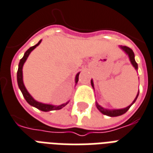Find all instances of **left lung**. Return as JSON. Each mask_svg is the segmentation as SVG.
<instances>
[{
    "mask_svg": "<svg viewBox=\"0 0 153 153\" xmlns=\"http://www.w3.org/2000/svg\"><path fill=\"white\" fill-rule=\"evenodd\" d=\"M120 48L122 49V50H123V51L127 53V54H128V57H129V60H130V62H131V63L132 64V66H133L134 67H135V69L137 71V69H138V65H137V63L136 62V60H135V54H134V52L132 51V50L129 48V47H128V46H125V45H123H123H120ZM91 82L92 87L94 88L93 80H91ZM138 95H139V93L137 94V95H136V99L133 100V102H131V104L129 105V106L127 107V108H122V109H114V110H109V109H105V108H103L102 107H101L100 105L98 104L97 102H96L95 104H96V108H98V110L100 111L101 113H102L103 115H108V116H111V117H115V116H119V115H123V114L127 112V111H128V109L131 108V105L136 102V99H137V97H138Z\"/></svg>",
    "mask_w": 153,
    "mask_h": 153,
    "instance_id": "1",
    "label": "left lung"
}]
</instances>
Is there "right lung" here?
I'll return each mask as SVG.
<instances>
[{
    "label": "right lung",
    "mask_w": 153,
    "mask_h": 153,
    "mask_svg": "<svg viewBox=\"0 0 153 153\" xmlns=\"http://www.w3.org/2000/svg\"><path fill=\"white\" fill-rule=\"evenodd\" d=\"M41 42H42V40L39 41L38 44H36V45L32 46V47H30V48L25 52L24 56H23V58L20 60L19 65H18V70H17V84H18V87H19L20 90H21V91H22V95H23V96H24V98L25 99V100L27 101V102L30 105H31L33 107H34V108H38L39 110L42 111H50L53 110H60V109H62L63 107H65L69 102H66V103H63V104L58 105V106H53V105L51 104H45V103L38 102V101H36V100L30 95V94L28 92L26 88H25V85H24V82H23V75H22V68H23V65H24V63H25V61H26V59H27V58L29 57V55H30V53H31V51H32L33 50H34V49L40 44ZM79 73H78V74H76V76H75V83H76V84L77 82H78V81H79Z\"/></svg>",
    "instance_id": "right-lung-1"
}]
</instances>
